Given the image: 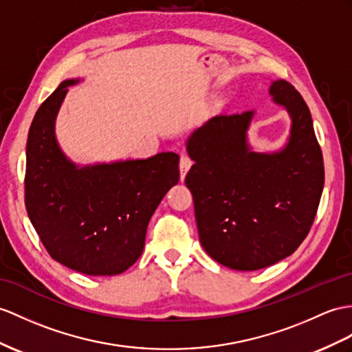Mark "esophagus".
Segmentation results:
<instances>
[{"label": "esophagus", "instance_id": "obj_1", "mask_svg": "<svg viewBox=\"0 0 352 352\" xmlns=\"http://www.w3.org/2000/svg\"><path fill=\"white\" fill-rule=\"evenodd\" d=\"M191 166H192L191 158L186 157V155H182L181 161H179V170H181V181H184L186 173H188V170L191 168Z\"/></svg>", "mask_w": 352, "mask_h": 352}]
</instances>
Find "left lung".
Instances as JSON below:
<instances>
[{
    "mask_svg": "<svg viewBox=\"0 0 352 352\" xmlns=\"http://www.w3.org/2000/svg\"><path fill=\"white\" fill-rule=\"evenodd\" d=\"M269 96L291 119L280 149L258 152L250 144L255 110L213 116L186 140L194 166L185 184L201 246L233 270H258L293 254L309 233L324 188L309 107L282 79L272 82Z\"/></svg>",
    "mask_w": 352,
    "mask_h": 352,
    "instance_id": "8db88e82",
    "label": "left lung"
}]
</instances>
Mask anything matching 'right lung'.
Here are the masks:
<instances>
[{"instance_id":"add662e5","label":"right lung","mask_w":352,"mask_h":352,"mask_svg":"<svg viewBox=\"0 0 352 352\" xmlns=\"http://www.w3.org/2000/svg\"><path fill=\"white\" fill-rule=\"evenodd\" d=\"M64 80L32 119L27 142L25 204L31 224L54 260L91 276H113L139 260L148 224L179 182V155L80 166L56 139Z\"/></svg>"}]
</instances>
